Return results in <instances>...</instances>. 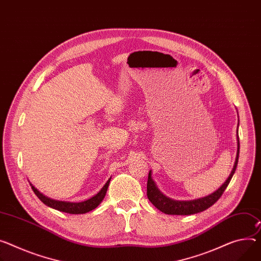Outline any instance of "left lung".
I'll use <instances>...</instances> for the list:
<instances>
[{"label":"left lung","instance_id":"8db88e82","mask_svg":"<svg viewBox=\"0 0 261 261\" xmlns=\"http://www.w3.org/2000/svg\"><path fill=\"white\" fill-rule=\"evenodd\" d=\"M238 156H239V138H238V127H237V152H236V158H235V163H234V166L232 168L230 175L226 179V182L217 190H215L214 192H212L209 195H206V196L200 197V198H196V199L175 200V199H172V198L166 196L165 194H163L161 191L159 190V188L156 187V184L152 179L151 170H149L148 179H147V197L156 209L162 211L165 214L190 215V214L202 212V211L208 209L209 207H211L214 203H216V200L220 196H222V194L228 187L233 174L235 173L237 163H238Z\"/></svg>","mask_w":261,"mask_h":261}]
</instances>
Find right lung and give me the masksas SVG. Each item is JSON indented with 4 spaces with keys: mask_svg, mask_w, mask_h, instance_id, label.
<instances>
[{
    "mask_svg": "<svg viewBox=\"0 0 261 261\" xmlns=\"http://www.w3.org/2000/svg\"><path fill=\"white\" fill-rule=\"evenodd\" d=\"M111 178H112V176L108 179V182L105 184V186L101 189H100V191L97 194H95L94 196H92L91 198H89L87 200H84V202H79V203L65 202V200H57V199L50 198L39 192L32 184H30V185H31L33 192L36 194V196L48 207H51L55 210L62 211V212L70 213V214H84V213L94 210L96 207H98V205L100 203L102 202L106 194H107Z\"/></svg>",
    "mask_w": 261,
    "mask_h": 261,
    "instance_id": "1",
    "label": "right lung"
}]
</instances>
